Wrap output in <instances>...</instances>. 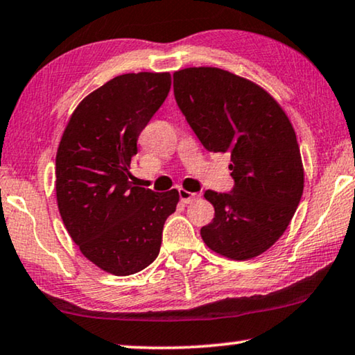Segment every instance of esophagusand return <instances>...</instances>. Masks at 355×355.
<instances>
[{
    "instance_id": "esophagus-1",
    "label": "esophagus",
    "mask_w": 355,
    "mask_h": 355,
    "mask_svg": "<svg viewBox=\"0 0 355 355\" xmlns=\"http://www.w3.org/2000/svg\"><path fill=\"white\" fill-rule=\"evenodd\" d=\"M178 194H180V200H182L183 204H191L193 200H198L199 199V194L198 193L187 191V189H183V188L178 189Z\"/></svg>"
}]
</instances>
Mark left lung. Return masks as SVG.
Masks as SVG:
<instances>
[{"label": "left lung", "mask_w": 355, "mask_h": 355, "mask_svg": "<svg viewBox=\"0 0 355 355\" xmlns=\"http://www.w3.org/2000/svg\"><path fill=\"white\" fill-rule=\"evenodd\" d=\"M173 94L200 144L231 155L234 188L207 189L215 216L200 236L236 261L260 257L284 234L304 188V168L287 113L250 79L215 67L173 73Z\"/></svg>", "instance_id": "left-lung-1"}]
</instances>
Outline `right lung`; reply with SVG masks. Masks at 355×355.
Here are the masks:
<instances>
[{
    "mask_svg": "<svg viewBox=\"0 0 355 355\" xmlns=\"http://www.w3.org/2000/svg\"><path fill=\"white\" fill-rule=\"evenodd\" d=\"M171 73H125L79 102L55 156L63 225L89 261L130 276L159 255L177 189L153 193L130 182L137 140L171 91Z\"/></svg>",
    "mask_w": 355,
    "mask_h": 355,
    "instance_id": "1",
    "label": "right lung"
}]
</instances>
